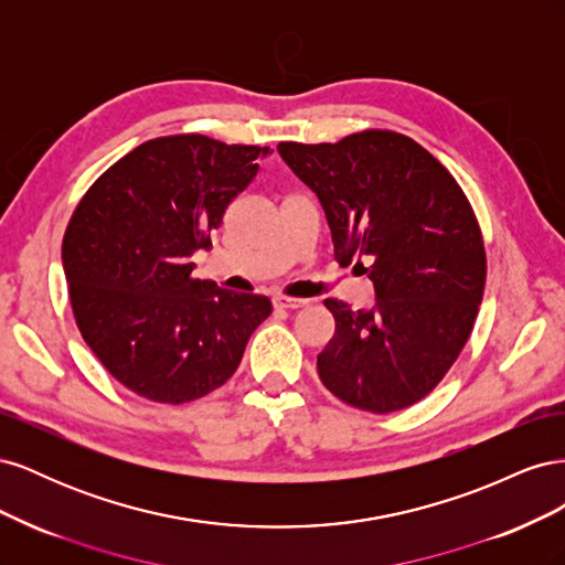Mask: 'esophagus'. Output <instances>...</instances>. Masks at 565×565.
<instances>
[{"label": "esophagus", "mask_w": 565, "mask_h": 565, "mask_svg": "<svg viewBox=\"0 0 565 565\" xmlns=\"http://www.w3.org/2000/svg\"><path fill=\"white\" fill-rule=\"evenodd\" d=\"M273 303H276V309H303L306 303H309V299H292V297H276L273 299Z\"/></svg>", "instance_id": "obj_1"}]
</instances>
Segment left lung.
<instances>
[{"label": "left lung", "instance_id": "8db88e82", "mask_svg": "<svg viewBox=\"0 0 565 565\" xmlns=\"http://www.w3.org/2000/svg\"><path fill=\"white\" fill-rule=\"evenodd\" d=\"M278 152L318 195L334 259H355L374 285L370 309L324 299L334 337L318 353L320 382L367 413L415 405L457 361L483 299L486 249L467 195L396 131L289 141Z\"/></svg>", "mask_w": 565, "mask_h": 565}]
</instances>
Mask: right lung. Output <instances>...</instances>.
Instances as JSON below:
<instances>
[{
  "instance_id": "right-lung-1",
  "label": "right lung",
  "mask_w": 565,
  "mask_h": 565,
  "mask_svg": "<svg viewBox=\"0 0 565 565\" xmlns=\"http://www.w3.org/2000/svg\"><path fill=\"white\" fill-rule=\"evenodd\" d=\"M200 134L134 148L100 177L67 224L63 270L77 328L113 377L179 405L226 384L268 297L193 278L231 200L268 156Z\"/></svg>"
}]
</instances>
